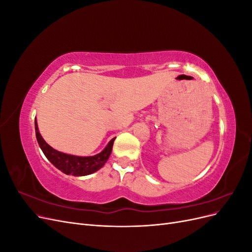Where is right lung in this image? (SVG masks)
Returning a JSON list of instances; mask_svg holds the SVG:
<instances>
[{"instance_id":"obj_1","label":"right lung","mask_w":252,"mask_h":252,"mask_svg":"<svg viewBox=\"0 0 252 252\" xmlns=\"http://www.w3.org/2000/svg\"><path fill=\"white\" fill-rule=\"evenodd\" d=\"M34 126H35V136L37 143H39L40 147L50 163L57 167L59 170L64 172L65 174H71L74 177H83V175H88L101 169L102 167L107 162L109 156L112 151L113 141L116 138H113L100 154H97L93 157H78L72 155H67L64 152L58 151L53 149L51 146L45 142L42 138V135L37 128L36 119L34 120Z\"/></svg>"}]
</instances>
